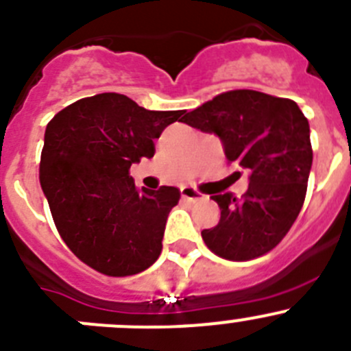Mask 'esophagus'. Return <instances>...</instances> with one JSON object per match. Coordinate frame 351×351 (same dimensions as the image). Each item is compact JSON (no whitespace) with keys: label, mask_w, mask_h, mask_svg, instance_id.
<instances>
[{"label":"esophagus","mask_w":351,"mask_h":351,"mask_svg":"<svg viewBox=\"0 0 351 351\" xmlns=\"http://www.w3.org/2000/svg\"><path fill=\"white\" fill-rule=\"evenodd\" d=\"M181 196L184 199H188V202H198V199H202L203 195L199 191H196V189L184 186V188H181Z\"/></svg>","instance_id":"1"}]
</instances>
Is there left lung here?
Listing matches in <instances>:
<instances>
[{
	"label": "left lung",
	"instance_id": "1",
	"mask_svg": "<svg viewBox=\"0 0 351 351\" xmlns=\"http://www.w3.org/2000/svg\"><path fill=\"white\" fill-rule=\"evenodd\" d=\"M222 141L229 162L250 170L241 198L213 195L220 208L215 228L202 238L215 255L252 260L288 234L306 195L312 145L308 120L295 101L252 89L215 96L181 119Z\"/></svg>",
	"mask_w": 351,
	"mask_h": 351
}]
</instances>
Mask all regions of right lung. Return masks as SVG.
Listing matches in <instances>:
<instances>
[{
    "label": "right lung",
    "mask_w": 351,
    "mask_h": 351,
    "mask_svg": "<svg viewBox=\"0 0 351 351\" xmlns=\"http://www.w3.org/2000/svg\"><path fill=\"white\" fill-rule=\"evenodd\" d=\"M184 110L153 112L117 93L82 98L46 125L39 181L60 236L106 276H132L156 262L169 212L181 193L134 186L132 163L155 155L163 129Z\"/></svg>",
    "instance_id": "right-lung-1"
}]
</instances>
